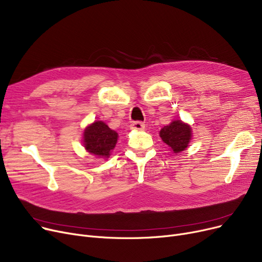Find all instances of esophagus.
Returning <instances> with one entry per match:
<instances>
[{"mask_svg":"<svg viewBox=\"0 0 262 262\" xmlns=\"http://www.w3.org/2000/svg\"><path fill=\"white\" fill-rule=\"evenodd\" d=\"M130 128L132 130H135V131H142L145 129V124L141 121H135V122H132L130 124Z\"/></svg>","mask_w":262,"mask_h":262,"instance_id":"obj_1","label":"esophagus"}]
</instances>
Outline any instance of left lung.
Segmentation results:
<instances>
[{"label": "left lung", "instance_id": "left-lung-1", "mask_svg": "<svg viewBox=\"0 0 262 262\" xmlns=\"http://www.w3.org/2000/svg\"><path fill=\"white\" fill-rule=\"evenodd\" d=\"M160 138L173 154H179L189 147L192 140V128L182 120H172L161 129Z\"/></svg>", "mask_w": 262, "mask_h": 262}]
</instances>
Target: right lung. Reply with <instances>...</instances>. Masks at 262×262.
<instances>
[{
  "label": "right lung",
  "instance_id": "right-lung-1",
  "mask_svg": "<svg viewBox=\"0 0 262 262\" xmlns=\"http://www.w3.org/2000/svg\"><path fill=\"white\" fill-rule=\"evenodd\" d=\"M118 133L101 120L89 124L83 133V145L87 152L107 159L116 146Z\"/></svg>",
  "mask_w": 262,
  "mask_h": 262
}]
</instances>
